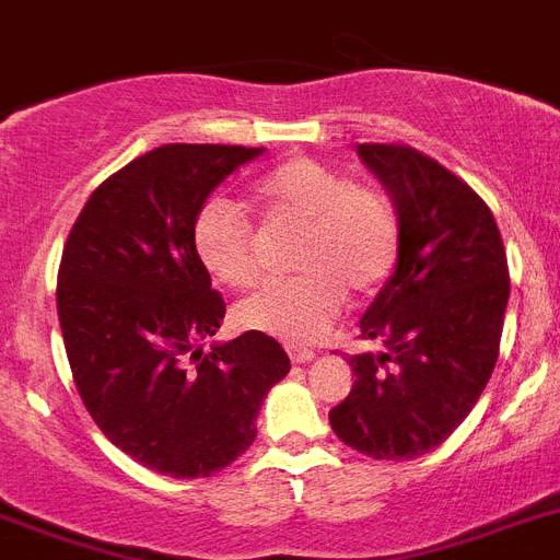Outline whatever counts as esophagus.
<instances>
[{
  "label": "esophagus",
  "instance_id": "esophagus-1",
  "mask_svg": "<svg viewBox=\"0 0 560 560\" xmlns=\"http://www.w3.org/2000/svg\"><path fill=\"white\" fill-rule=\"evenodd\" d=\"M288 355L293 364H310V361L316 359V352L307 350V347H288Z\"/></svg>",
  "mask_w": 560,
  "mask_h": 560
}]
</instances>
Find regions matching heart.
<instances>
[{
    "label": "heart",
    "instance_id": "1",
    "mask_svg": "<svg viewBox=\"0 0 560 560\" xmlns=\"http://www.w3.org/2000/svg\"><path fill=\"white\" fill-rule=\"evenodd\" d=\"M267 215L304 228L295 247V279L272 281L238 304L247 330L288 345H307L327 332L345 293L370 295L393 276L401 253L396 205L375 187L352 185L341 173L290 159L256 185ZM192 250L205 270L228 288H253L261 258L253 224L228 199H210L192 222Z\"/></svg>",
    "mask_w": 560,
    "mask_h": 560
}]
</instances>
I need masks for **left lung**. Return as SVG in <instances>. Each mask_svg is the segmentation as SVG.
I'll use <instances>...</instances> for the list:
<instances>
[{
	"label": "left lung",
	"instance_id": "left-lung-1",
	"mask_svg": "<svg viewBox=\"0 0 560 560\" xmlns=\"http://www.w3.org/2000/svg\"><path fill=\"white\" fill-rule=\"evenodd\" d=\"M401 222L398 265L361 316L382 352L350 355L330 410L347 447L384 462L435 450L481 398L498 361L510 270L498 224L467 182L407 144H355Z\"/></svg>",
	"mask_w": 560,
	"mask_h": 560
}]
</instances>
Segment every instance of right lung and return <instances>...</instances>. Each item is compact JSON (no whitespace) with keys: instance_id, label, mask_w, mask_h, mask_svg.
Segmentation results:
<instances>
[{"instance_id":"obj_1","label":"right lung","mask_w":560,"mask_h":560,"mask_svg":"<svg viewBox=\"0 0 560 560\" xmlns=\"http://www.w3.org/2000/svg\"><path fill=\"white\" fill-rule=\"evenodd\" d=\"M242 144H162L93 190L65 244L56 307L73 382L107 439L171 478H208L256 439L290 373L276 338L247 330L201 350L224 299L192 250V222Z\"/></svg>"}]
</instances>
